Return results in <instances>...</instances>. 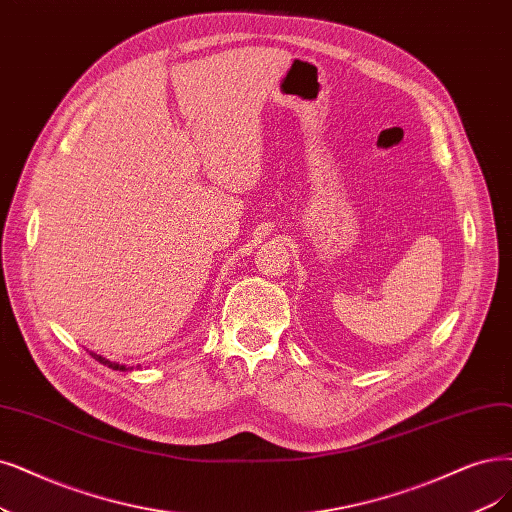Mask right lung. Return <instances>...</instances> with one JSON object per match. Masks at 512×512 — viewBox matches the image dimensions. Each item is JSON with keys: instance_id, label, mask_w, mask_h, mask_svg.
<instances>
[{"instance_id": "add662e5", "label": "right lung", "mask_w": 512, "mask_h": 512, "mask_svg": "<svg viewBox=\"0 0 512 512\" xmlns=\"http://www.w3.org/2000/svg\"><path fill=\"white\" fill-rule=\"evenodd\" d=\"M90 356H94V361H99L101 365H105V367H109V369H113V371H132V367L111 363V361H107V358H103V356H99V354H94V352H90Z\"/></svg>"}]
</instances>
